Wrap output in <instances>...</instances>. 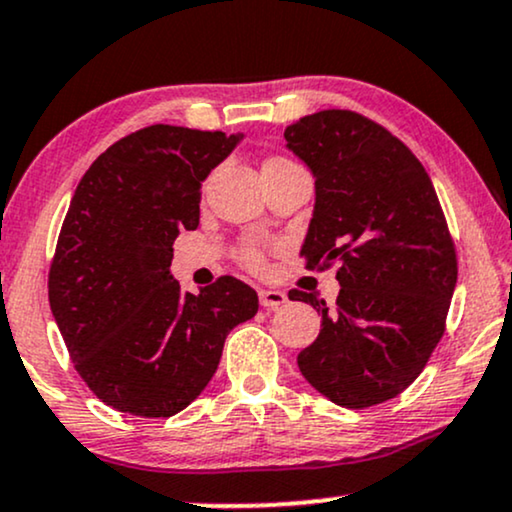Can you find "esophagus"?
Wrapping results in <instances>:
<instances>
[{
	"label": "esophagus",
	"mask_w": 512,
	"mask_h": 512,
	"mask_svg": "<svg viewBox=\"0 0 512 512\" xmlns=\"http://www.w3.org/2000/svg\"><path fill=\"white\" fill-rule=\"evenodd\" d=\"M286 302H288V295L281 293V290H271V288L260 290V304L264 309H276Z\"/></svg>",
	"instance_id": "1"
}]
</instances>
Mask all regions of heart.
Listing matches in <instances>:
<instances>
[{
	"instance_id": "1",
	"label": "heart",
	"mask_w": 512,
	"mask_h": 512,
	"mask_svg": "<svg viewBox=\"0 0 512 512\" xmlns=\"http://www.w3.org/2000/svg\"><path fill=\"white\" fill-rule=\"evenodd\" d=\"M286 163H290V160H286V158H269L267 165H264V167L286 165ZM238 255H241V262L248 264L250 269H262L264 267V252H262L260 245H252V243L250 245H243Z\"/></svg>"
}]
</instances>
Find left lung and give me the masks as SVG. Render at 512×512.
<instances>
[{"label": "left lung", "instance_id": "1", "mask_svg": "<svg viewBox=\"0 0 512 512\" xmlns=\"http://www.w3.org/2000/svg\"><path fill=\"white\" fill-rule=\"evenodd\" d=\"M316 177L300 257L338 264L335 304L312 302L321 333L297 354L304 378L345 409L394 399L423 373L446 331L456 245L437 191L404 141L357 111L328 108L283 134Z\"/></svg>", "mask_w": 512, "mask_h": 512}]
</instances>
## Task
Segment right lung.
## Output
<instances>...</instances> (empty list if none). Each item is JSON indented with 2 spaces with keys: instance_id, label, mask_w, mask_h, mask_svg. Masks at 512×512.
Segmentation results:
<instances>
[{
  "instance_id": "add662e5",
  "label": "right lung",
  "mask_w": 512,
  "mask_h": 512,
  "mask_svg": "<svg viewBox=\"0 0 512 512\" xmlns=\"http://www.w3.org/2000/svg\"><path fill=\"white\" fill-rule=\"evenodd\" d=\"M238 137L148 125L89 165L58 234L49 304L75 371L115 411L170 418L215 375L257 293L219 276L198 295L172 278V243L196 229L200 186Z\"/></svg>"
}]
</instances>
